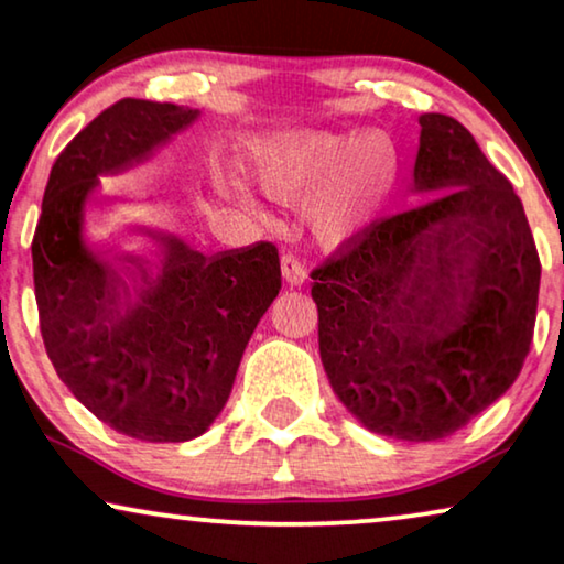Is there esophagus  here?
<instances>
[{"instance_id": "esophagus-1", "label": "esophagus", "mask_w": 564, "mask_h": 564, "mask_svg": "<svg viewBox=\"0 0 564 564\" xmlns=\"http://www.w3.org/2000/svg\"><path fill=\"white\" fill-rule=\"evenodd\" d=\"M282 276L288 280V284H295V288L308 280V269H305L303 259L297 253L288 251L282 256Z\"/></svg>"}]
</instances>
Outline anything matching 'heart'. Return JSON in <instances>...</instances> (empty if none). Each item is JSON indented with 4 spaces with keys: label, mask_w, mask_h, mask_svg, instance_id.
Returning <instances> with one entry per match:
<instances>
[{
    "label": "heart",
    "mask_w": 564,
    "mask_h": 564,
    "mask_svg": "<svg viewBox=\"0 0 564 564\" xmlns=\"http://www.w3.org/2000/svg\"><path fill=\"white\" fill-rule=\"evenodd\" d=\"M332 186L313 202L311 225L326 243L352 238L389 204L399 184V150L389 134H316L290 139L261 158V184L274 199H295L324 184L340 163Z\"/></svg>",
    "instance_id": "obj_1"
}]
</instances>
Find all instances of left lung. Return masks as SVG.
<instances>
[{"instance_id":"1","label":"left lung","mask_w":564,"mask_h":564,"mask_svg":"<svg viewBox=\"0 0 564 564\" xmlns=\"http://www.w3.org/2000/svg\"><path fill=\"white\" fill-rule=\"evenodd\" d=\"M416 192L311 272L328 383L378 435L441 441L506 393L536 324L541 261L523 204L469 129L420 116Z\"/></svg>"}]
</instances>
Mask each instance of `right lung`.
Segmentation results:
<instances>
[{"instance_id": "add662e5", "label": "right lung", "mask_w": 564, "mask_h": 564, "mask_svg": "<svg viewBox=\"0 0 564 564\" xmlns=\"http://www.w3.org/2000/svg\"><path fill=\"white\" fill-rule=\"evenodd\" d=\"M196 111L123 98L72 139L51 167L33 236V284L48 360L77 401L116 433L184 443L223 412L256 324L282 290L272 243L202 256L171 236L144 290L83 246V204L100 173L148 158Z\"/></svg>"}]
</instances>
